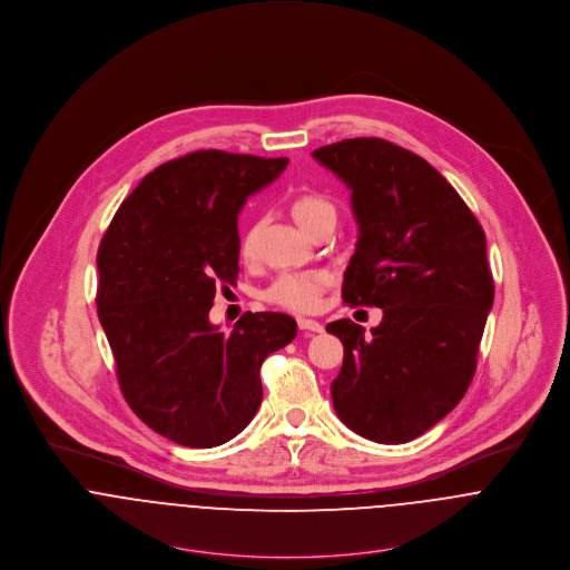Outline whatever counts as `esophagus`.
I'll return each instance as SVG.
<instances>
[{
	"instance_id": "34e87169",
	"label": "esophagus",
	"mask_w": 570,
	"mask_h": 570,
	"mask_svg": "<svg viewBox=\"0 0 570 570\" xmlns=\"http://www.w3.org/2000/svg\"><path fill=\"white\" fill-rule=\"evenodd\" d=\"M298 326L305 331V333H323L325 326L316 321H309V318H298Z\"/></svg>"
}]
</instances>
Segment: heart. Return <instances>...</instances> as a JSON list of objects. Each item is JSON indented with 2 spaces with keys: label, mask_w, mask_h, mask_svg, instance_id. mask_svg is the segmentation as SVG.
Listing matches in <instances>:
<instances>
[{
  "label": "heart",
  "mask_w": 570,
  "mask_h": 570,
  "mask_svg": "<svg viewBox=\"0 0 570 570\" xmlns=\"http://www.w3.org/2000/svg\"><path fill=\"white\" fill-rule=\"evenodd\" d=\"M292 215L298 222V226L307 230L323 217H335V206L321 193H305L296 197V202L292 204ZM254 239H256V228L254 226L245 228L239 237V254L244 258L252 256ZM326 285H328V274L321 269L285 272L267 285V289L263 292V298L289 312H316L321 307Z\"/></svg>",
  "instance_id": "heart-1"
}]
</instances>
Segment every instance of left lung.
<instances>
[{
  "label": "left lung",
  "instance_id": "8db88e82",
  "mask_svg": "<svg viewBox=\"0 0 570 570\" xmlns=\"http://www.w3.org/2000/svg\"><path fill=\"white\" fill-rule=\"evenodd\" d=\"M314 158L348 186L357 222L342 298L384 309L371 335L346 318L326 325L344 346L333 407L364 439L406 443L472 384L493 305L485 233L434 166L389 140H342Z\"/></svg>",
  "mask_w": 570,
  "mask_h": 570
}]
</instances>
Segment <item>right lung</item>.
Instances as JSON below:
<instances>
[{
  "label": "right lung",
  "instance_id": "obj_1",
  "mask_svg": "<svg viewBox=\"0 0 570 570\" xmlns=\"http://www.w3.org/2000/svg\"><path fill=\"white\" fill-rule=\"evenodd\" d=\"M287 158L217 149L151 170L98 245V321L120 391L158 434L186 448L237 436L261 406V364L296 337V321L247 312L233 333L210 325L217 287L237 283V215Z\"/></svg>",
  "mask_w": 570,
  "mask_h": 570
}]
</instances>
